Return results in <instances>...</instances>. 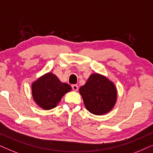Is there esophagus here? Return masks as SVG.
Here are the masks:
<instances>
[{"instance_id": "esophagus-1", "label": "esophagus", "mask_w": 153, "mask_h": 153, "mask_svg": "<svg viewBox=\"0 0 153 153\" xmlns=\"http://www.w3.org/2000/svg\"><path fill=\"white\" fill-rule=\"evenodd\" d=\"M72 89H73L74 91H77L78 89V87L77 85H72Z\"/></svg>"}]
</instances>
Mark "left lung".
Here are the masks:
<instances>
[{
  "label": "left lung",
  "instance_id": "8db88e82",
  "mask_svg": "<svg viewBox=\"0 0 153 153\" xmlns=\"http://www.w3.org/2000/svg\"><path fill=\"white\" fill-rule=\"evenodd\" d=\"M80 93L87 111L97 115L111 111L117 97L113 83L97 73L89 76L85 85L80 88Z\"/></svg>",
  "mask_w": 153,
  "mask_h": 153
}]
</instances>
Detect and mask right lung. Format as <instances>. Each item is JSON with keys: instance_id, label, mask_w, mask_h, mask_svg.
Instances as JSON below:
<instances>
[{"instance_id": "1", "label": "right lung", "mask_w": 153, "mask_h": 153, "mask_svg": "<svg viewBox=\"0 0 153 153\" xmlns=\"http://www.w3.org/2000/svg\"><path fill=\"white\" fill-rule=\"evenodd\" d=\"M71 90L70 85L63 83L53 73H47L32 85V94L38 105L45 110L56 107L62 97Z\"/></svg>"}]
</instances>
